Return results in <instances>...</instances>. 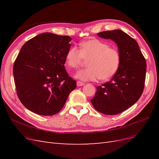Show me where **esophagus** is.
<instances>
[{"mask_svg":"<svg viewBox=\"0 0 159 159\" xmlns=\"http://www.w3.org/2000/svg\"><path fill=\"white\" fill-rule=\"evenodd\" d=\"M84 85H85V84L83 83V82H81V81H77V85H78V87H80V86H83Z\"/></svg>","mask_w":159,"mask_h":159,"instance_id":"1","label":"esophagus"}]
</instances>
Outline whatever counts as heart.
<instances>
[{
  "mask_svg": "<svg viewBox=\"0 0 159 159\" xmlns=\"http://www.w3.org/2000/svg\"><path fill=\"white\" fill-rule=\"evenodd\" d=\"M88 59V68L78 71L75 74L76 78L80 80H108L117 73L121 63L119 51L98 39L83 42L80 44V49L72 46L66 54L67 65L74 69L82 65L85 60Z\"/></svg>",
  "mask_w": 159,
  "mask_h": 159,
  "instance_id": "1",
  "label": "heart"
}]
</instances>
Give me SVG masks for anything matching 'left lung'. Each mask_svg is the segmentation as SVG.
I'll list each match as a JSON object with an SVG mask.
<instances>
[{"mask_svg":"<svg viewBox=\"0 0 159 159\" xmlns=\"http://www.w3.org/2000/svg\"><path fill=\"white\" fill-rule=\"evenodd\" d=\"M98 35L116 43L121 63L111 81L97 88L91 102L100 113L117 115L132 106L141 96L145 87L146 60L136 40L122 30L103 31Z\"/></svg>","mask_w":159,"mask_h":159,"instance_id":"1","label":"left lung"}]
</instances>
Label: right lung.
<instances>
[{
  "mask_svg": "<svg viewBox=\"0 0 159 159\" xmlns=\"http://www.w3.org/2000/svg\"><path fill=\"white\" fill-rule=\"evenodd\" d=\"M71 37L46 32L24 44L13 66L16 93L24 106L40 115H53L64 107L76 81L66 70Z\"/></svg>",
  "mask_w": 159,
  "mask_h": 159,
  "instance_id": "right-lung-1",
  "label": "right lung"
}]
</instances>
